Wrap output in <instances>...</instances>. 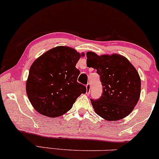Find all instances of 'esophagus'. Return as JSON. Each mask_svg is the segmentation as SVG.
Instances as JSON below:
<instances>
[{
	"label": "esophagus",
	"instance_id": "esophagus-1",
	"mask_svg": "<svg viewBox=\"0 0 159 159\" xmlns=\"http://www.w3.org/2000/svg\"><path fill=\"white\" fill-rule=\"evenodd\" d=\"M90 91H91V84L88 83L87 85H86V93H89Z\"/></svg>",
	"mask_w": 159,
	"mask_h": 159
}]
</instances>
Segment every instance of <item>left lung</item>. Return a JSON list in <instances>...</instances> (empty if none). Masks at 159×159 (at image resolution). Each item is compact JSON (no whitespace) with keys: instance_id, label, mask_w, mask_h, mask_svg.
I'll use <instances>...</instances> for the list:
<instances>
[{"instance_id":"8db88e82","label":"left lung","mask_w":159,"mask_h":159,"mask_svg":"<svg viewBox=\"0 0 159 159\" xmlns=\"http://www.w3.org/2000/svg\"><path fill=\"white\" fill-rule=\"evenodd\" d=\"M87 66L97 70L103 93L97 100L91 99L97 115L107 121H117L132 112L141 93V79L125 57L118 54L98 55L88 52Z\"/></svg>"}]
</instances>
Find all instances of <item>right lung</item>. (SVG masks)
Returning <instances> with one entry per match:
<instances>
[{
	"label": "right lung",
	"mask_w": 159,
	"mask_h": 159,
	"mask_svg": "<svg viewBox=\"0 0 159 159\" xmlns=\"http://www.w3.org/2000/svg\"><path fill=\"white\" fill-rule=\"evenodd\" d=\"M84 53L57 46L37 58L31 66L25 90L33 107L40 114L56 118L67 113L86 88L77 83L76 62Z\"/></svg>",
	"instance_id": "add662e5"
}]
</instances>
